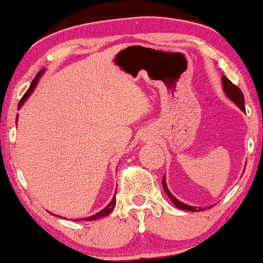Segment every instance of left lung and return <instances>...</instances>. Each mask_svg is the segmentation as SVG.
I'll list each match as a JSON object with an SVG mask.
<instances>
[{
  "instance_id": "obj_1",
  "label": "left lung",
  "mask_w": 263,
  "mask_h": 263,
  "mask_svg": "<svg viewBox=\"0 0 263 263\" xmlns=\"http://www.w3.org/2000/svg\"><path fill=\"white\" fill-rule=\"evenodd\" d=\"M222 85H223V90H224L226 96L228 97V99L231 100V101L234 102L235 105L238 106L242 112H245L244 95H242V92L240 91V89H239L238 86H235L234 84H233L231 80H229L228 78L224 77V76L222 77ZM162 186H163L164 193L167 194V196L170 197V200L172 201V202H173V205L176 206V207H178V209L184 210V211H193V212H200V211H203V210H206V209H211V207H212V206H205V207L190 206V205H186V203L181 202V201L178 200L177 197L171 193L170 189H168L167 183H166V174H164L163 179H162Z\"/></svg>"
}]
</instances>
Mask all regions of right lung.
<instances>
[{
    "mask_svg": "<svg viewBox=\"0 0 263 263\" xmlns=\"http://www.w3.org/2000/svg\"><path fill=\"white\" fill-rule=\"evenodd\" d=\"M45 73V68L44 69H41L40 72H39L36 76H35V78H34V80H32L31 82V85L29 86V89H28V91L24 93V96L22 97V100H21V102H19V105H18V108H21V107L24 105V102L27 101V100L29 99V96L31 95V92L34 91V89L35 87H36V84L39 83V80H40V78H41V76L42 74ZM17 121H18V116H17ZM116 206V194H115V196L112 197V201L111 202L108 203V205H107L105 209L103 210H101L100 211V212H97V213H95V215L93 216H90V217H86V218H77V219H73V221H95V219H100V218H102V217H106L107 215H109V213L112 212V210H113V207ZM51 215H52V213H51ZM57 216V215H56ZM57 217H60V216H57ZM61 218H63V217H61Z\"/></svg>",
    "mask_w": 263,
    "mask_h": 263,
    "instance_id": "right-lung-1",
    "label": "right lung"
}]
</instances>
